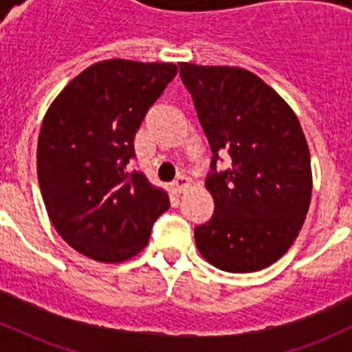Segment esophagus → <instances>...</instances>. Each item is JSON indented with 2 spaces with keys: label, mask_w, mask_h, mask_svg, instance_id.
I'll use <instances>...</instances> for the list:
<instances>
[{
  "label": "esophagus",
  "mask_w": 352,
  "mask_h": 352,
  "mask_svg": "<svg viewBox=\"0 0 352 352\" xmlns=\"http://www.w3.org/2000/svg\"><path fill=\"white\" fill-rule=\"evenodd\" d=\"M188 186H190V179L186 178V176H178V178L173 182V190L178 192V194H182L183 190H186Z\"/></svg>",
  "instance_id": "1"
}]
</instances>
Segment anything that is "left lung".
Wrapping results in <instances>:
<instances>
[{
	"label": "left lung",
	"mask_w": 352,
	"mask_h": 352,
	"mask_svg": "<svg viewBox=\"0 0 352 352\" xmlns=\"http://www.w3.org/2000/svg\"><path fill=\"white\" fill-rule=\"evenodd\" d=\"M213 157L206 188L211 219L195 245L214 268L259 272L296 239L312 195L309 146L292 109L252 72L179 63ZM232 166L217 170L220 154Z\"/></svg>",
	"instance_id": "8db88e82"
}]
</instances>
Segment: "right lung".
<instances>
[{"mask_svg": "<svg viewBox=\"0 0 352 352\" xmlns=\"http://www.w3.org/2000/svg\"><path fill=\"white\" fill-rule=\"evenodd\" d=\"M176 72L173 63L100 61L70 80L43 118L40 192L54 229L82 256L130 259L169 208L166 192L126 166L135 132Z\"/></svg>", "mask_w": 352, "mask_h": 352, "instance_id": "obj_1", "label": "right lung"}]
</instances>
